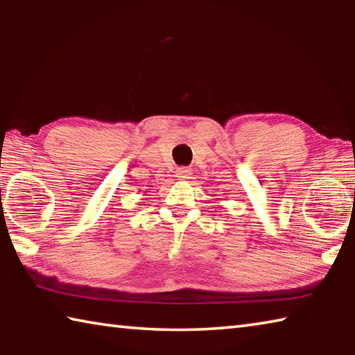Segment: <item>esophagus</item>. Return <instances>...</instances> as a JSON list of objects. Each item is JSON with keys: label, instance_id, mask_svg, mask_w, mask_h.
<instances>
[{"label": "esophagus", "instance_id": "1", "mask_svg": "<svg viewBox=\"0 0 355 355\" xmlns=\"http://www.w3.org/2000/svg\"><path fill=\"white\" fill-rule=\"evenodd\" d=\"M188 177H189V171L186 169V167H180V169H177V178L186 180Z\"/></svg>", "mask_w": 355, "mask_h": 355}]
</instances>
